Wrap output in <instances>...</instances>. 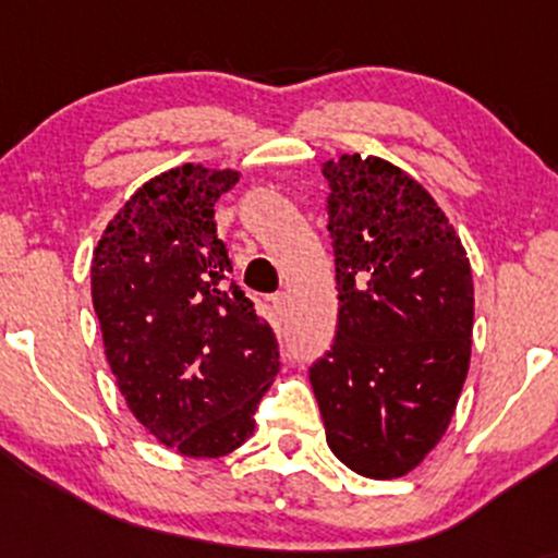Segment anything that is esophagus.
<instances>
[{
	"mask_svg": "<svg viewBox=\"0 0 558 558\" xmlns=\"http://www.w3.org/2000/svg\"><path fill=\"white\" fill-rule=\"evenodd\" d=\"M272 306H275V312H278V317H286V310H288V293H286V291L275 293V296H272Z\"/></svg>",
	"mask_w": 558,
	"mask_h": 558,
	"instance_id": "34e87169",
	"label": "esophagus"
}]
</instances>
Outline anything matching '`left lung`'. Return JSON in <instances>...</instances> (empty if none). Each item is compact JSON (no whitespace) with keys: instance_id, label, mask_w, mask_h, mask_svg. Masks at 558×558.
I'll return each instance as SVG.
<instances>
[{"instance_id":"8db88e82","label":"left lung","mask_w":558,"mask_h":558,"mask_svg":"<svg viewBox=\"0 0 558 558\" xmlns=\"http://www.w3.org/2000/svg\"><path fill=\"white\" fill-rule=\"evenodd\" d=\"M338 325L310 367L325 435L364 477L414 470L451 422L470 369V262L446 215L386 159L325 162Z\"/></svg>"}]
</instances>
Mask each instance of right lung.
Listing matches in <instances>:
<instances>
[{"label":"right lung","instance_id":"right-lung-1","mask_svg":"<svg viewBox=\"0 0 558 558\" xmlns=\"http://www.w3.org/2000/svg\"><path fill=\"white\" fill-rule=\"evenodd\" d=\"M239 175L183 165L144 183L107 226L92 299L120 393L185 457H222L254 433L280 373L278 338L230 278L215 204Z\"/></svg>","mask_w":558,"mask_h":558}]
</instances>
